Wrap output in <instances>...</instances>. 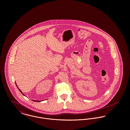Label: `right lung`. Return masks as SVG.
<instances>
[{
  "label": "right lung",
  "instance_id": "1",
  "mask_svg": "<svg viewBox=\"0 0 130 130\" xmlns=\"http://www.w3.org/2000/svg\"><path fill=\"white\" fill-rule=\"evenodd\" d=\"M15 84H16V85H17V88H18V89H19V91H20V93H22V94H23V95H24V96H25V95H24V94H23V93H22V92H21V91H20V89H19V87H18V86H17V84H16V83H15ZM32 101H34V102H41V101H43V100H42V101H36V100H32Z\"/></svg>",
  "mask_w": 130,
  "mask_h": 130
}]
</instances>
